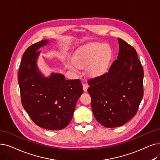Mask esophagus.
<instances>
[{
  "label": "esophagus",
  "instance_id": "1",
  "mask_svg": "<svg viewBox=\"0 0 160 160\" xmlns=\"http://www.w3.org/2000/svg\"><path fill=\"white\" fill-rule=\"evenodd\" d=\"M82 86H83V89H84V92H87V89H88V88L89 87L88 84H86V83H84V84H82Z\"/></svg>",
  "mask_w": 160,
  "mask_h": 160
}]
</instances>
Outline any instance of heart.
I'll use <instances>...</instances> for the list:
<instances>
[{"mask_svg": "<svg viewBox=\"0 0 160 160\" xmlns=\"http://www.w3.org/2000/svg\"><path fill=\"white\" fill-rule=\"evenodd\" d=\"M112 58V50L107 44L92 42L82 46L74 56V64H69V68L76 71L77 67H88V73L92 76H97L105 72Z\"/></svg>", "mask_w": 160, "mask_h": 160, "instance_id": "obj_1", "label": "heart"}]
</instances>
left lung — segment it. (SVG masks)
I'll use <instances>...</instances> for the list:
<instances>
[{"mask_svg":"<svg viewBox=\"0 0 160 160\" xmlns=\"http://www.w3.org/2000/svg\"><path fill=\"white\" fill-rule=\"evenodd\" d=\"M118 58L104 74L88 80V92L97 121L116 128L133 118L142 99L144 72L133 47L121 38Z\"/></svg>","mask_w":160,"mask_h":160,"instance_id":"8db88e82","label":"left lung"}]
</instances>
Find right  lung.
<instances>
[{
	"label": "right lung",
	"instance_id": "1",
	"mask_svg": "<svg viewBox=\"0 0 160 160\" xmlns=\"http://www.w3.org/2000/svg\"><path fill=\"white\" fill-rule=\"evenodd\" d=\"M48 40L30 46L23 53L18 72L21 101L33 122L48 130L65 128L72 118L76 102L83 93L79 79L66 80L61 74L44 78L36 61Z\"/></svg>",
	"mask_w": 160,
	"mask_h": 160
}]
</instances>
